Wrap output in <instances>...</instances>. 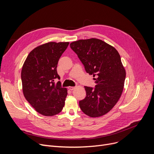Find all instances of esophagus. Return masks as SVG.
<instances>
[{
	"label": "esophagus",
	"instance_id": "obj_1",
	"mask_svg": "<svg viewBox=\"0 0 154 154\" xmlns=\"http://www.w3.org/2000/svg\"><path fill=\"white\" fill-rule=\"evenodd\" d=\"M68 88L69 90H70V91H72V90H74V88H75V87H71V86H70V87H68Z\"/></svg>",
	"mask_w": 154,
	"mask_h": 154
}]
</instances>
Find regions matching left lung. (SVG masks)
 Segmentation results:
<instances>
[{"instance_id": "8db88e82", "label": "left lung", "mask_w": 154, "mask_h": 154, "mask_svg": "<svg viewBox=\"0 0 154 154\" xmlns=\"http://www.w3.org/2000/svg\"><path fill=\"white\" fill-rule=\"evenodd\" d=\"M85 71L93 75L95 87L85 86V98L79 101L82 111L91 117L108 113L115 106L123 92L125 70L118 51L102 40H79L70 44Z\"/></svg>"}]
</instances>
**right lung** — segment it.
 <instances>
[{
	"mask_svg": "<svg viewBox=\"0 0 154 154\" xmlns=\"http://www.w3.org/2000/svg\"><path fill=\"white\" fill-rule=\"evenodd\" d=\"M69 42H50L35 47L23 63L21 71L23 94L39 114L53 116L60 113L67 95L57 71L58 61Z\"/></svg>",
	"mask_w": 154,
	"mask_h": 154,
	"instance_id": "1",
	"label": "right lung"
}]
</instances>
